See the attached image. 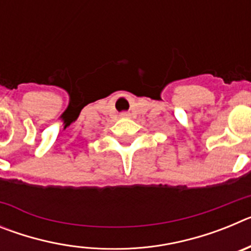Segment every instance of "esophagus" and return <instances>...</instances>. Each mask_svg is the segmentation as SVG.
<instances>
[{
  "label": "esophagus",
  "instance_id": "esophagus-1",
  "mask_svg": "<svg viewBox=\"0 0 251 251\" xmlns=\"http://www.w3.org/2000/svg\"><path fill=\"white\" fill-rule=\"evenodd\" d=\"M122 117H123V118H127L128 114H127V113H123V114H122Z\"/></svg>",
  "mask_w": 251,
  "mask_h": 251
}]
</instances>
